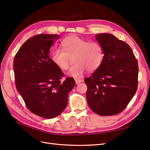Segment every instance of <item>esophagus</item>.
<instances>
[{"label": "esophagus", "mask_w": 150, "mask_h": 150, "mask_svg": "<svg viewBox=\"0 0 150 150\" xmlns=\"http://www.w3.org/2000/svg\"><path fill=\"white\" fill-rule=\"evenodd\" d=\"M75 82H76V84H79V83H81V82L82 81L81 79H76L75 80Z\"/></svg>", "instance_id": "esophagus-1"}]
</instances>
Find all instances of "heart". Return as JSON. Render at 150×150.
<instances>
[{"instance_id": "1", "label": "heart", "mask_w": 150, "mask_h": 150, "mask_svg": "<svg viewBox=\"0 0 150 150\" xmlns=\"http://www.w3.org/2000/svg\"><path fill=\"white\" fill-rule=\"evenodd\" d=\"M61 50H55L51 53V60L55 66L62 71L69 68L73 59L74 64L68 75L74 78L81 77L86 70H97L104 59V51L100 44L95 41L88 42L76 35L64 38L60 43Z\"/></svg>"}]
</instances>
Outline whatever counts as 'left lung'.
I'll use <instances>...</instances> for the list:
<instances>
[{"instance_id":"8db88e82","label":"left lung","mask_w":150,"mask_h":150,"mask_svg":"<svg viewBox=\"0 0 150 150\" xmlns=\"http://www.w3.org/2000/svg\"><path fill=\"white\" fill-rule=\"evenodd\" d=\"M104 59L90 77L86 98L91 110L99 115H117L125 109L138 86L137 60L128 44L110 33L97 35Z\"/></svg>"}]
</instances>
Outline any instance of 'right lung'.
Masks as SVG:
<instances>
[{
	"label": "right lung",
	"instance_id": "add662e5",
	"mask_svg": "<svg viewBox=\"0 0 150 150\" xmlns=\"http://www.w3.org/2000/svg\"><path fill=\"white\" fill-rule=\"evenodd\" d=\"M57 34H39L24 43L13 60L15 81L28 109L37 115L52 119L64 110L69 92L75 86L52 62L50 50Z\"/></svg>",
	"mask_w": 150,
	"mask_h": 150
}]
</instances>
